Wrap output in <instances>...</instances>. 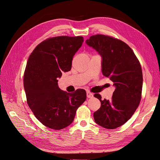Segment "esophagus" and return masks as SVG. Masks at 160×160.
<instances>
[{
  "label": "esophagus",
  "instance_id": "esophagus-1",
  "mask_svg": "<svg viewBox=\"0 0 160 160\" xmlns=\"http://www.w3.org/2000/svg\"><path fill=\"white\" fill-rule=\"evenodd\" d=\"M87 97L90 98H92L93 97V94L90 92H87Z\"/></svg>",
  "mask_w": 160,
  "mask_h": 160
}]
</instances>
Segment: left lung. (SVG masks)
Listing matches in <instances>:
<instances>
[{
	"mask_svg": "<svg viewBox=\"0 0 160 160\" xmlns=\"http://www.w3.org/2000/svg\"><path fill=\"white\" fill-rule=\"evenodd\" d=\"M85 42L102 57L103 74L115 87L111 100L94 95L101 102L93 114L94 121L105 128H117L132 118L140 104L143 83L140 63L132 49L120 39L96 34Z\"/></svg>",
	"mask_w": 160,
	"mask_h": 160,
	"instance_id": "obj_1",
	"label": "left lung"
}]
</instances>
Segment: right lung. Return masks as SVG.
Returning a JSON list of instances; mask_svg holds the SVG:
<instances>
[{
  "mask_svg": "<svg viewBox=\"0 0 160 160\" xmlns=\"http://www.w3.org/2000/svg\"><path fill=\"white\" fill-rule=\"evenodd\" d=\"M83 42L82 36L50 38L34 48L23 75L27 104L37 119L53 129L66 128L73 121L77 108L86 99V92L69 93L58 86L62 72L71 70L72 60Z\"/></svg>",
  "mask_w": 160,
  "mask_h": 160,
  "instance_id": "add662e5",
  "label": "right lung"
}]
</instances>
